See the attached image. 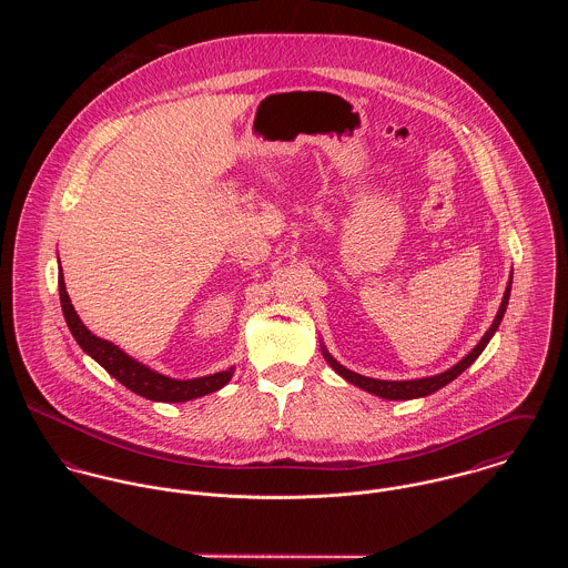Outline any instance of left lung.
Returning a JSON list of instances; mask_svg holds the SVG:
<instances>
[{
    "label": "left lung",
    "mask_w": 568,
    "mask_h": 568,
    "mask_svg": "<svg viewBox=\"0 0 568 568\" xmlns=\"http://www.w3.org/2000/svg\"><path fill=\"white\" fill-rule=\"evenodd\" d=\"M514 273V271H511ZM511 277L514 275H509V282H507V288H505V293H503V302H500V308H498V313H496V317H494V322L489 325V329H487L486 334H484V338L457 363V365H453L450 369H446V372H442V374H437V376H428V378H415V381H378V378H367V376H361V374H356V372H349L347 367H343L327 349H325L324 345H322V352H324V358L327 361V365L341 376V378H345L347 383H352V385H356V387H361L363 392H369V394H374V396H378V398H385V400H413V398H424V396H430V394H435V392H439L442 387H446L448 383H453L462 372H466L479 356H481V352L486 349L487 343H489V338L494 336V332L498 329V325H500V320H503V315H505V311H507V304H509V293H511Z\"/></svg>",
    "instance_id": "8db88e82"
}]
</instances>
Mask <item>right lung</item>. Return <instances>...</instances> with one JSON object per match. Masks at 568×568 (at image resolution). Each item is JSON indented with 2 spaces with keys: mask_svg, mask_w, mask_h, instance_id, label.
I'll list each match as a JSON object with an SVG mask.
<instances>
[{
  "mask_svg": "<svg viewBox=\"0 0 568 568\" xmlns=\"http://www.w3.org/2000/svg\"><path fill=\"white\" fill-rule=\"evenodd\" d=\"M59 295H61V306H63L68 327H70L72 336L77 338V343L81 345L82 352H87L95 363H100L118 383H122L126 389H131L133 394L146 398V400H155V403L194 400V398H201V396L223 389L234 376V367H230L225 372L192 378V381L168 378L160 372L142 365L140 361L131 358L118 345L95 336L87 325L82 324L81 317L77 315L72 302H70V295L65 291L63 271L59 275Z\"/></svg>",
  "mask_w": 568,
  "mask_h": 568,
  "instance_id": "right-lung-1",
  "label": "right lung"
}]
</instances>
